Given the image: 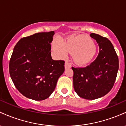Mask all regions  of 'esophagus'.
<instances>
[{"mask_svg":"<svg viewBox=\"0 0 126 126\" xmlns=\"http://www.w3.org/2000/svg\"><path fill=\"white\" fill-rule=\"evenodd\" d=\"M64 67H65V69L70 68L71 67V65L70 64V63H69L67 61H66V62H65V64H64Z\"/></svg>","mask_w":126,"mask_h":126,"instance_id":"obj_1","label":"esophagus"}]
</instances>
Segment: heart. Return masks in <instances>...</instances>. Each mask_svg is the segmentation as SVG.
Wrapping results in <instances>:
<instances>
[{"instance_id":"heart-1","label":"heart","mask_w":126,"mask_h":126,"mask_svg":"<svg viewBox=\"0 0 126 126\" xmlns=\"http://www.w3.org/2000/svg\"><path fill=\"white\" fill-rule=\"evenodd\" d=\"M52 47L59 57H65L67 52L73 54V60L79 65L89 63L96 54V46L92 40L89 36L83 34L70 37L64 43L54 42Z\"/></svg>"}]
</instances>
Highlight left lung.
Instances as JSON below:
<instances>
[{
  "mask_svg": "<svg viewBox=\"0 0 126 126\" xmlns=\"http://www.w3.org/2000/svg\"><path fill=\"white\" fill-rule=\"evenodd\" d=\"M99 47L96 59L85 67H72L73 88L80 97L95 99L104 96L113 87L118 70V58L108 38L91 33Z\"/></svg>",
  "mask_w": 126,
  "mask_h": 126,
  "instance_id": "8db88e82",
  "label": "left lung"
}]
</instances>
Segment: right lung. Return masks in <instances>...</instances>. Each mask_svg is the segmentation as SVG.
Wrapping results in <instances>:
<instances>
[{
  "instance_id": "add662e5",
  "label": "right lung",
  "mask_w": 126,
  "mask_h": 126,
  "mask_svg": "<svg viewBox=\"0 0 126 126\" xmlns=\"http://www.w3.org/2000/svg\"><path fill=\"white\" fill-rule=\"evenodd\" d=\"M54 32L24 37L15 45L9 62V73L16 89L35 101L47 99L64 71V60H54L51 43Z\"/></svg>"
}]
</instances>
